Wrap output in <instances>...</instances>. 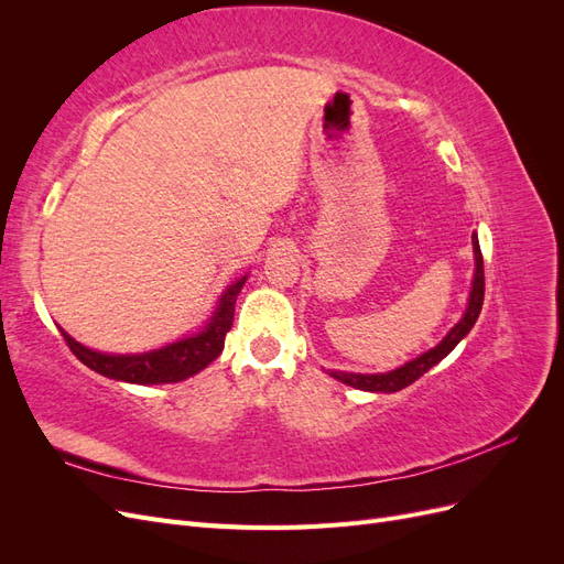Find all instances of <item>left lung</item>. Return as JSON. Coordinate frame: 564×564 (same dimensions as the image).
<instances>
[{
    "mask_svg": "<svg viewBox=\"0 0 564 564\" xmlns=\"http://www.w3.org/2000/svg\"><path fill=\"white\" fill-rule=\"evenodd\" d=\"M473 253H475V272H473V284H470V294H468V305L466 313L460 315V319L454 324V327L447 332V336L440 340V344L431 350H425L423 355L414 357V360L404 362L402 367L383 371V373H352V371H329V377L336 381L346 383L357 390H369V392H398L406 386H412L416 379H421L425 371L433 369L437 362L445 360V357L468 336L473 329V324L477 322V315L482 311V301H485V265H482V251L480 242H477V235H473Z\"/></svg>",
    "mask_w": 564,
    "mask_h": 564,
    "instance_id": "obj_1",
    "label": "left lung"
}]
</instances>
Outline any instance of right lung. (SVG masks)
I'll return each instance as SVG.
<instances>
[{"mask_svg": "<svg viewBox=\"0 0 564 564\" xmlns=\"http://www.w3.org/2000/svg\"><path fill=\"white\" fill-rule=\"evenodd\" d=\"M249 275L235 280L220 294L212 317L204 327L191 336L178 338L174 344L162 346L158 350L133 352V355H115L100 352L82 346L65 329H61L67 346L77 355V360L94 369L100 377H108L124 383L139 386H158V383H178L195 377L204 367H209L224 350L226 334L232 327L235 301L240 296L242 286Z\"/></svg>", "mask_w": 564, "mask_h": 564, "instance_id": "add662e5", "label": "right lung"}]
</instances>
